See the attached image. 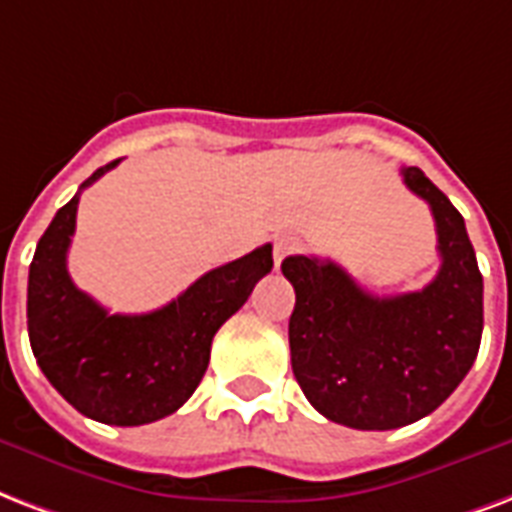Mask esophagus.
Listing matches in <instances>:
<instances>
[{
  "label": "esophagus",
  "mask_w": 512,
  "mask_h": 512,
  "mask_svg": "<svg viewBox=\"0 0 512 512\" xmlns=\"http://www.w3.org/2000/svg\"><path fill=\"white\" fill-rule=\"evenodd\" d=\"M295 249H298V239L290 236V233H282V236L276 239V244H273V260H276V265H282L284 257L292 255Z\"/></svg>",
  "instance_id": "esophagus-1"
}]
</instances>
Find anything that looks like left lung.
<instances>
[{
	"label": "left lung",
	"mask_w": 512,
	"mask_h": 512,
	"mask_svg": "<svg viewBox=\"0 0 512 512\" xmlns=\"http://www.w3.org/2000/svg\"><path fill=\"white\" fill-rule=\"evenodd\" d=\"M403 182L438 230L440 271L419 292L370 295L333 260L292 255V373L325 419L397 429L424 419L470 373L483 333V276L464 217L416 166Z\"/></svg>",
	"instance_id": "obj_1"
}]
</instances>
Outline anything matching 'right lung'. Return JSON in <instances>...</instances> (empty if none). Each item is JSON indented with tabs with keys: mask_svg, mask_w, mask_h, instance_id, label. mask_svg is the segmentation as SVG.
Wrapping results in <instances>:
<instances>
[{
	"mask_svg": "<svg viewBox=\"0 0 512 512\" xmlns=\"http://www.w3.org/2000/svg\"><path fill=\"white\" fill-rule=\"evenodd\" d=\"M101 166L61 206L29 265L31 351L58 395L101 424L139 427L190 400L209 365L212 338L273 268L271 244L204 273L150 314H109L77 290L66 271L77 204L85 187L115 169Z\"/></svg>",
	"mask_w": 512,
	"mask_h": 512,
	"instance_id": "add662e5",
	"label": "right lung"
}]
</instances>
